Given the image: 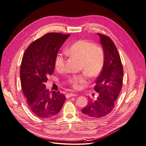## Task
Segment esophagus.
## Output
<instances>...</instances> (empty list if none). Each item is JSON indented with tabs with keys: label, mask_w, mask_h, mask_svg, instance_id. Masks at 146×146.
Wrapping results in <instances>:
<instances>
[{
	"label": "esophagus",
	"mask_w": 146,
	"mask_h": 146,
	"mask_svg": "<svg viewBox=\"0 0 146 146\" xmlns=\"http://www.w3.org/2000/svg\"><path fill=\"white\" fill-rule=\"evenodd\" d=\"M76 96V94H74V93H68L66 95V97L67 98H69L71 97H75Z\"/></svg>",
	"instance_id": "obj_1"
}]
</instances>
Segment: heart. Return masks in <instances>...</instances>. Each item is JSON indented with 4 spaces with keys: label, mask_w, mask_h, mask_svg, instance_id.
Returning a JSON list of instances; mask_svg holds the SVG:
<instances>
[{
    "label": "heart",
    "mask_w": 146,
    "mask_h": 146,
    "mask_svg": "<svg viewBox=\"0 0 146 146\" xmlns=\"http://www.w3.org/2000/svg\"><path fill=\"white\" fill-rule=\"evenodd\" d=\"M66 53L70 56L80 61V70L90 78L97 76L101 71L104 64L105 55L101 46L94 45L86 40H79L68 48ZM66 58L62 53H58L54 60L56 71L64 70ZM84 74L74 75L69 77L68 81L72 86L78 89L80 86L87 83L86 76Z\"/></svg>",
    "instance_id": "b5f03b06"
}]
</instances>
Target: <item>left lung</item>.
Instances as JSON below:
<instances>
[{
	"instance_id": "8db88e82",
	"label": "left lung",
	"mask_w": 146,
	"mask_h": 146,
	"mask_svg": "<svg viewBox=\"0 0 146 146\" xmlns=\"http://www.w3.org/2000/svg\"><path fill=\"white\" fill-rule=\"evenodd\" d=\"M104 50V64L96 81L94 90L99 96L96 100L90 98L82 113L91 118H101L114 107L123 85V69L120 56L114 42L109 37L98 33Z\"/></svg>"
}]
</instances>
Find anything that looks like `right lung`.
<instances>
[{"label":"right lung","instance_id":"right-lung-1","mask_svg":"<svg viewBox=\"0 0 146 146\" xmlns=\"http://www.w3.org/2000/svg\"><path fill=\"white\" fill-rule=\"evenodd\" d=\"M70 35L48 33L28 47L20 69L21 86L29 109L36 116L50 118L56 115L66 100L59 91L50 93L45 83L54 71V60Z\"/></svg>","mask_w":146,"mask_h":146}]
</instances>
